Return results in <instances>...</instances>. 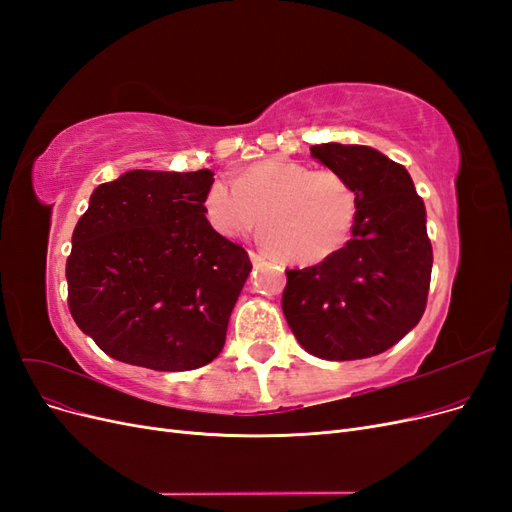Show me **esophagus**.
I'll return each instance as SVG.
<instances>
[{"instance_id":"obj_1","label":"esophagus","mask_w":512,"mask_h":512,"mask_svg":"<svg viewBox=\"0 0 512 512\" xmlns=\"http://www.w3.org/2000/svg\"><path fill=\"white\" fill-rule=\"evenodd\" d=\"M250 260L254 262V265H258V262H262L265 258H262L260 254H256V252H250Z\"/></svg>"}]
</instances>
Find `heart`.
Here are the masks:
<instances>
[{"label": "heart", "instance_id": "heart-1", "mask_svg": "<svg viewBox=\"0 0 512 512\" xmlns=\"http://www.w3.org/2000/svg\"><path fill=\"white\" fill-rule=\"evenodd\" d=\"M359 200L337 170H312L290 160H267L235 179L215 181L205 215L218 235L237 239L258 224L260 239L288 265H318L342 252L352 237Z\"/></svg>", "mask_w": 512, "mask_h": 512}]
</instances>
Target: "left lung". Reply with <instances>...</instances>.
<instances>
[{"label": "left lung", "instance_id": "obj_1", "mask_svg": "<svg viewBox=\"0 0 512 512\" xmlns=\"http://www.w3.org/2000/svg\"><path fill=\"white\" fill-rule=\"evenodd\" d=\"M312 158L350 181L359 213L342 252L286 271L282 309L309 354L367 359L395 346L425 312L433 265L425 205L408 170L376 149L324 143Z\"/></svg>", "mask_w": 512, "mask_h": 512}]
</instances>
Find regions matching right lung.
<instances>
[{
	"mask_svg": "<svg viewBox=\"0 0 512 512\" xmlns=\"http://www.w3.org/2000/svg\"><path fill=\"white\" fill-rule=\"evenodd\" d=\"M209 168L128 170L98 185L72 232L68 307L108 356L156 371L211 363L252 262L205 218Z\"/></svg>",
	"mask_w": 512,
	"mask_h": 512,
	"instance_id": "1",
	"label": "right lung"
}]
</instances>
